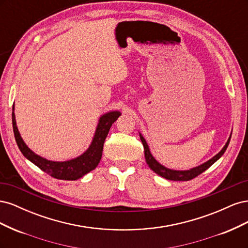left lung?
<instances>
[{
	"label": "left lung",
	"instance_id": "8db88e82",
	"mask_svg": "<svg viewBox=\"0 0 248 248\" xmlns=\"http://www.w3.org/2000/svg\"><path fill=\"white\" fill-rule=\"evenodd\" d=\"M140 138L142 142V146H144L145 158H146V161H147V164L149 166V168L151 169L154 172H156L157 175H159L160 177H162L164 179L171 180V181H188V180H191L193 178L198 177L200 174H202V171H205L207 169L211 167L214 162H216L220 158V157L223 155V153L226 152V150H227V148L230 144V140H231V136H230L228 141L226 142V145H224V147L221 149V151L217 153L214 157H212L211 159H209L208 161L201 164V166H198L196 168H192V169L187 170H176L168 169L157 161L153 157V155L151 154V152H150V149H149L147 141L140 133Z\"/></svg>",
	"mask_w": 248,
	"mask_h": 248
}]
</instances>
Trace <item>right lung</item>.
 <instances>
[{
  "instance_id": "right-lung-1",
  "label": "right lung",
  "mask_w": 248,
  "mask_h": 248,
  "mask_svg": "<svg viewBox=\"0 0 248 248\" xmlns=\"http://www.w3.org/2000/svg\"><path fill=\"white\" fill-rule=\"evenodd\" d=\"M120 116H121V112L119 110H111L107 112V114H103L99 118L91 145L81 155L66 161L47 160L46 158H43V157L34 153L26 145V142L20 137V133L16 126L14 106L12 108V125L16 144L22 155L28 160L33 162L36 167H38L51 177L59 180H71L72 181V180H78L82 176L87 175L88 172L93 170L98 166L102 156L104 140L108 137L112 123H115Z\"/></svg>"
}]
</instances>
